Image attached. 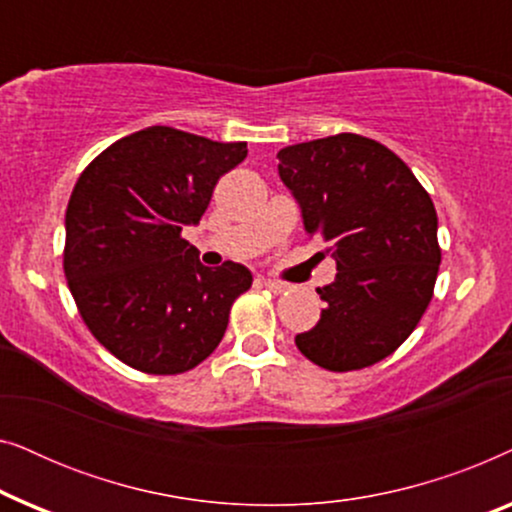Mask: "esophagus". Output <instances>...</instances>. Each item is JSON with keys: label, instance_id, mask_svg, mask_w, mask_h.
<instances>
[{"label": "esophagus", "instance_id": "esophagus-1", "mask_svg": "<svg viewBox=\"0 0 512 512\" xmlns=\"http://www.w3.org/2000/svg\"><path fill=\"white\" fill-rule=\"evenodd\" d=\"M258 282H261L265 289H270L272 293H282V291H286V284L284 282H277V279H258Z\"/></svg>", "mask_w": 512, "mask_h": 512}]
</instances>
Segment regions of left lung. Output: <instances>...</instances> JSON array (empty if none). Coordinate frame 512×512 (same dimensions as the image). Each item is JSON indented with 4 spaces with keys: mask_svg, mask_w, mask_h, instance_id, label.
<instances>
[{
    "mask_svg": "<svg viewBox=\"0 0 512 512\" xmlns=\"http://www.w3.org/2000/svg\"><path fill=\"white\" fill-rule=\"evenodd\" d=\"M277 158L305 233L328 242L338 268L317 289L324 310L296 335L298 349L333 373L387 359L415 331L438 277L429 193L394 151L352 132L286 146Z\"/></svg>",
    "mask_w": 512,
    "mask_h": 512,
    "instance_id": "obj_1",
    "label": "left lung"
}]
</instances>
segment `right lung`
<instances>
[{"mask_svg":"<svg viewBox=\"0 0 512 512\" xmlns=\"http://www.w3.org/2000/svg\"><path fill=\"white\" fill-rule=\"evenodd\" d=\"M247 142H212L151 125L104 149L76 181L65 214V277L90 333L149 375H179L226 333L233 300L254 282L240 263H200L195 226Z\"/></svg>","mask_w":512,"mask_h":512,"instance_id":"obj_1","label":"right lung"}]
</instances>
